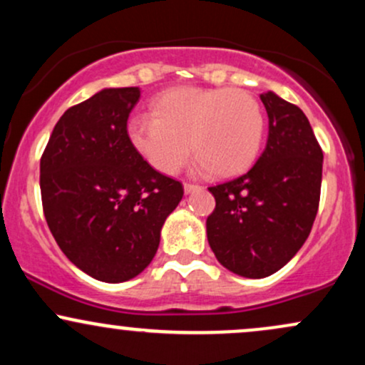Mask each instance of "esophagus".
<instances>
[{
  "mask_svg": "<svg viewBox=\"0 0 365 365\" xmlns=\"http://www.w3.org/2000/svg\"><path fill=\"white\" fill-rule=\"evenodd\" d=\"M200 185H195V183H183V190H185V194H194V192L200 190Z\"/></svg>",
  "mask_w": 365,
  "mask_h": 365,
  "instance_id": "1",
  "label": "esophagus"
}]
</instances>
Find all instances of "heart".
I'll return each instance as SVG.
<instances>
[{"instance_id": "b5f03b06", "label": "heart", "mask_w": 365, "mask_h": 365, "mask_svg": "<svg viewBox=\"0 0 365 365\" xmlns=\"http://www.w3.org/2000/svg\"><path fill=\"white\" fill-rule=\"evenodd\" d=\"M153 116L128 121L133 149L159 173L173 175L190 158L216 177L249 168L264 139V113L254 96L240 89L177 87L150 103Z\"/></svg>"}]
</instances>
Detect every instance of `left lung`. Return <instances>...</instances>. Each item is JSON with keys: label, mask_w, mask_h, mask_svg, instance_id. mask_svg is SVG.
Returning a JSON list of instances; mask_svg holds the SVG:
<instances>
[{"label": "left lung", "mask_w": 365, "mask_h": 365, "mask_svg": "<svg viewBox=\"0 0 365 365\" xmlns=\"http://www.w3.org/2000/svg\"><path fill=\"white\" fill-rule=\"evenodd\" d=\"M269 118L264 153L247 173L209 187L216 207L207 242L226 269L266 278L299 252L319 207L322 150L307 116L273 91L261 94Z\"/></svg>", "instance_id": "1"}]
</instances>
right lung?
Here are the masks:
<instances>
[{"mask_svg":"<svg viewBox=\"0 0 365 365\" xmlns=\"http://www.w3.org/2000/svg\"><path fill=\"white\" fill-rule=\"evenodd\" d=\"M139 87H110L68 108L41 158L46 221L63 254L106 283L135 278L156 255L183 197L133 149L127 120Z\"/></svg>","mask_w":365,"mask_h":365,"instance_id":"obj_1","label":"right lung"}]
</instances>
